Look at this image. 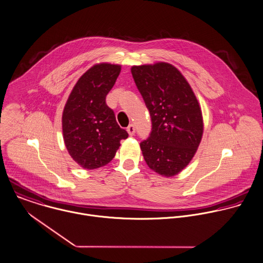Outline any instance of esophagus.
Instances as JSON below:
<instances>
[{"label":"esophagus","mask_w":263,"mask_h":263,"mask_svg":"<svg viewBox=\"0 0 263 263\" xmlns=\"http://www.w3.org/2000/svg\"><path fill=\"white\" fill-rule=\"evenodd\" d=\"M127 132L129 133V135H130V136H133V135H134V133H135V126H134L133 124L129 125V126L127 127Z\"/></svg>","instance_id":"esophagus-1"}]
</instances>
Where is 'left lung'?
<instances>
[{"instance_id":"8db88e82","label":"left lung","mask_w":263,"mask_h":263,"mask_svg":"<svg viewBox=\"0 0 263 263\" xmlns=\"http://www.w3.org/2000/svg\"><path fill=\"white\" fill-rule=\"evenodd\" d=\"M131 72L152 118L149 137L140 143L147 166L172 177L192 161L204 122L200 103L184 76L168 62L133 65Z\"/></svg>"}]
</instances>
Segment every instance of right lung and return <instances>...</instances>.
Returning <instances> with one entry per match:
<instances>
[{
    "label": "right lung",
    "mask_w": 263,
    "mask_h": 263,
    "mask_svg": "<svg viewBox=\"0 0 263 263\" xmlns=\"http://www.w3.org/2000/svg\"><path fill=\"white\" fill-rule=\"evenodd\" d=\"M120 72V64H94L78 80L64 105V144L72 160L84 169H97L108 164L116 156L120 141L128 137L105 103Z\"/></svg>",
    "instance_id": "1"
}]
</instances>
